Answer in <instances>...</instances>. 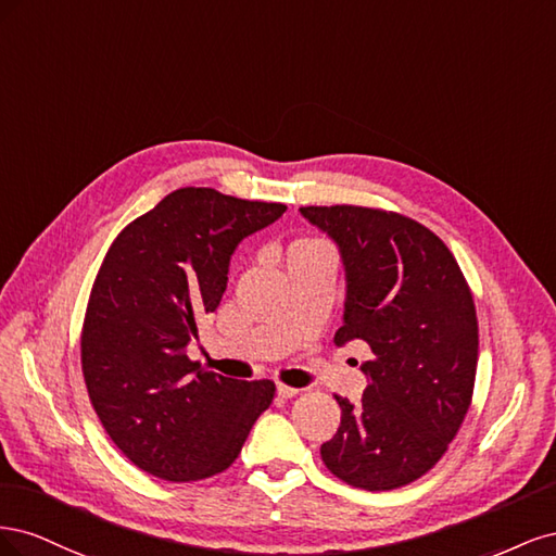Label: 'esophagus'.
<instances>
[{
  "label": "esophagus",
  "instance_id": "34e87169",
  "mask_svg": "<svg viewBox=\"0 0 556 556\" xmlns=\"http://www.w3.org/2000/svg\"><path fill=\"white\" fill-rule=\"evenodd\" d=\"M276 392H278V396H282V399H292V396L299 394L296 387H290V384H285V382H278V384H276Z\"/></svg>",
  "mask_w": 556,
  "mask_h": 556
}]
</instances>
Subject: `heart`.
Returning a JSON list of instances; mask_svg holds the SVG:
<instances>
[{"instance_id": "obj_1", "label": "heart", "mask_w": 556, "mask_h": 556, "mask_svg": "<svg viewBox=\"0 0 556 556\" xmlns=\"http://www.w3.org/2000/svg\"><path fill=\"white\" fill-rule=\"evenodd\" d=\"M323 250H329V245L325 241H319V239H311V237L294 239L288 245V264L290 262H299V260H306V257L315 255V252H323Z\"/></svg>"}]
</instances>
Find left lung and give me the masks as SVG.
Wrapping results in <instances>:
<instances>
[{"label":"left lung","mask_w":556,"mask_h":556,"mask_svg":"<svg viewBox=\"0 0 556 556\" xmlns=\"http://www.w3.org/2000/svg\"><path fill=\"white\" fill-rule=\"evenodd\" d=\"M345 266L343 327L333 343L364 341L368 387L336 396L341 427L325 466L359 490L387 492L422 478L470 408L478 368L473 294L450 248L410 217L366 206H304Z\"/></svg>","instance_id":"left-lung-1"}]
</instances>
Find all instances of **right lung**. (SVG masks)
<instances>
[{"label":"right lung","mask_w":556,"mask_h":556,"mask_svg":"<svg viewBox=\"0 0 556 556\" xmlns=\"http://www.w3.org/2000/svg\"><path fill=\"white\" fill-rule=\"evenodd\" d=\"M285 204L180 188L129 223L94 278L80 366L111 441L146 473L192 482L233 464L271 380H233L185 355L199 317L220 306L237 245Z\"/></svg>","instance_id":"obj_1"}]
</instances>
